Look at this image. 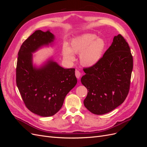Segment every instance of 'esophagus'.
<instances>
[{
	"mask_svg": "<svg viewBox=\"0 0 147 147\" xmlns=\"http://www.w3.org/2000/svg\"><path fill=\"white\" fill-rule=\"evenodd\" d=\"M82 75V74L80 73V72L78 70H76L75 71V76H76V77L77 78H79L80 77V76Z\"/></svg>",
	"mask_w": 147,
	"mask_h": 147,
	"instance_id": "esophagus-1",
	"label": "esophagus"
}]
</instances>
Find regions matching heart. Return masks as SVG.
I'll return each instance as SVG.
<instances>
[{"instance_id": "obj_1", "label": "heart", "mask_w": 147, "mask_h": 147, "mask_svg": "<svg viewBox=\"0 0 147 147\" xmlns=\"http://www.w3.org/2000/svg\"><path fill=\"white\" fill-rule=\"evenodd\" d=\"M106 47L104 38L97 37L94 34L86 33L73 38L70 47L64 44L63 55L67 61L75 59L74 54H79L80 62L82 65L92 67L98 63L102 58Z\"/></svg>"}]
</instances>
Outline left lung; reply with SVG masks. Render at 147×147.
<instances>
[{"label":"left lung","instance_id":"obj_1","mask_svg":"<svg viewBox=\"0 0 147 147\" xmlns=\"http://www.w3.org/2000/svg\"><path fill=\"white\" fill-rule=\"evenodd\" d=\"M132 69L129 46L118 34L99 63L83 69L86 74L81 82L88 90L85 107L92 113L103 115L121 105L129 91Z\"/></svg>","mask_w":147,"mask_h":147}]
</instances>
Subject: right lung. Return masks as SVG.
Returning a JSON list of instances; mask_svg holds the SVG:
<instances>
[{
	"label": "right lung",
	"instance_id": "add662e5",
	"mask_svg": "<svg viewBox=\"0 0 147 147\" xmlns=\"http://www.w3.org/2000/svg\"><path fill=\"white\" fill-rule=\"evenodd\" d=\"M50 31L38 30L23 43L18 52L16 81L24 103L31 112L51 117L61 109L66 95L76 85L75 69H64L49 60L41 67L32 64V53L54 41Z\"/></svg>",
	"mask_w": 147,
	"mask_h": 147
}]
</instances>
